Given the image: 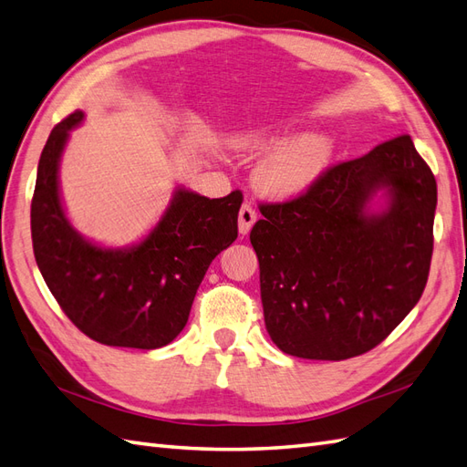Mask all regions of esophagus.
<instances>
[{
  "label": "esophagus",
  "mask_w": 467,
  "mask_h": 467,
  "mask_svg": "<svg viewBox=\"0 0 467 467\" xmlns=\"http://www.w3.org/2000/svg\"><path fill=\"white\" fill-rule=\"evenodd\" d=\"M255 222H257V212L254 210V206L244 204L242 210H239V234L242 235L249 234Z\"/></svg>",
  "instance_id": "esophagus-1"
}]
</instances>
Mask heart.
Here are the masks:
<instances>
[{
  "instance_id": "obj_1",
  "label": "heart",
  "mask_w": 467,
  "mask_h": 467,
  "mask_svg": "<svg viewBox=\"0 0 467 467\" xmlns=\"http://www.w3.org/2000/svg\"><path fill=\"white\" fill-rule=\"evenodd\" d=\"M235 147L249 153H263L273 149L257 167L255 181L265 194L273 198H293L318 181L330 165L334 143L326 135H302L286 141L281 130H251L239 133Z\"/></svg>"
}]
</instances>
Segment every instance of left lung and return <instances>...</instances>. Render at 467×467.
<instances>
[{"label": "left lung", "instance_id": "left-lung-1", "mask_svg": "<svg viewBox=\"0 0 467 467\" xmlns=\"http://www.w3.org/2000/svg\"><path fill=\"white\" fill-rule=\"evenodd\" d=\"M377 190L389 204L369 214ZM434 210L436 179L410 135L326 169L291 200L261 202L249 239L275 346L324 361L379 346L422 296Z\"/></svg>", "mask_w": 467, "mask_h": 467}]
</instances>
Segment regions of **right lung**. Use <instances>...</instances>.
<instances>
[{
    "mask_svg": "<svg viewBox=\"0 0 467 467\" xmlns=\"http://www.w3.org/2000/svg\"><path fill=\"white\" fill-rule=\"evenodd\" d=\"M74 111L50 131L31 200L33 254L58 306L82 334L116 348L157 349L188 322L200 283L237 237L244 194L206 198L179 188L140 245L104 249L72 230L58 196V159L82 121Z\"/></svg>",
    "mask_w": 467,
    "mask_h": 467,
    "instance_id": "right-lung-1",
    "label": "right lung"
}]
</instances>
